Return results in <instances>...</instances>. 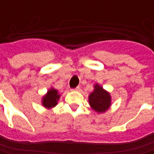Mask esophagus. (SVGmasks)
<instances>
[{"instance_id":"esophagus-1","label":"esophagus","mask_w":154,"mask_h":154,"mask_svg":"<svg viewBox=\"0 0 154 154\" xmlns=\"http://www.w3.org/2000/svg\"><path fill=\"white\" fill-rule=\"evenodd\" d=\"M72 90H74V91H79V90H80V87L78 86V87L75 88H73Z\"/></svg>"}]
</instances>
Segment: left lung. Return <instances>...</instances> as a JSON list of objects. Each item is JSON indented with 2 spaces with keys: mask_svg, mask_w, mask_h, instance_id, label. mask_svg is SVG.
Here are the masks:
<instances>
[{
  "mask_svg": "<svg viewBox=\"0 0 154 154\" xmlns=\"http://www.w3.org/2000/svg\"><path fill=\"white\" fill-rule=\"evenodd\" d=\"M89 105L97 112H105L111 106V96L103 88L94 85V90L88 96Z\"/></svg>",
  "mask_w": 154,
  "mask_h": 154,
  "instance_id": "8db88e82",
  "label": "left lung"
}]
</instances>
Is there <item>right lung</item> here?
Returning a JSON list of instances; mask_svg holds the SVG:
<instances>
[{
  "label": "right lung",
  "mask_w": 154,
  "mask_h": 154,
  "mask_svg": "<svg viewBox=\"0 0 154 154\" xmlns=\"http://www.w3.org/2000/svg\"><path fill=\"white\" fill-rule=\"evenodd\" d=\"M60 95L58 94V91L56 89L51 88L42 99V105L47 108L54 107L57 105V101L60 99Z\"/></svg>",
  "instance_id": "1"
}]
</instances>
